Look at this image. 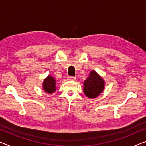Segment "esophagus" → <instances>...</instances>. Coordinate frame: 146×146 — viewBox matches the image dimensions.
Listing matches in <instances>:
<instances>
[{
    "mask_svg": "<svg viewBox=\"0 0 146 146\" xmlns=\"http://www.w3.org/2000/svg\"><path fill=\"white\" fill-rule=\"evenodd\" d=\"M68 80H70V81H74L76 80V78L74 77V76H69V77L68 78Z\"/></svg>",
    "mask_w": 146,
    "mask_h": 146,
    "instance_id": "obj_1",
    "label": "esophagus"
}]
</instances>
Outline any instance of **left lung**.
<instances>
[{"label":"left lung","mask_w":146,"mask_h":146,"mask_svg":"<svg viewBox=\"0 0 146 146\" xmlns=\"http://www.w3.org/2000/svg\"><path fill=\"white\" fill-rule=\"evenodd\" d=\"M104 80L95 71L91 70L84 83L85 95L90 98H96L104 90Z\"/></svg>","instance_id":"8db88e82"}]
</instances>
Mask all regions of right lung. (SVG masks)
Here are the masks:
<instances>
[{
	"label": "right lung",
	"instance_id": "1",
	"mask_svg": "<svg viewBox=\"0 0 146 146\" xmlns=\"http://www.w3.org/2000/svg\"><path fill=\"white\" fill-rule=\"evenodd\" d=\"M56 81L51 76L49 75L43 82V89L48 93H53L56 90Z\"/></svg>",
	"mask_w": 146,
	"mask_h": 146
}]
</instances>
